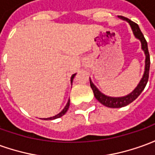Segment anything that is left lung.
I'll return each instance as SVG.
<instances>
[{"instance_id":"obj_1","label":"left lung","mask_w":155,"mask_h":155,"mask_svg":"<svg viewBox=\"0 0 155 155\" xmlns=\"http://www.w3.org/2000/svg\"><path fill=\"white\" fill-rule=\"evenodd\" d=\"M119 17L124 20V21H126L127 22H129V24L130 25L131 29L133 31L134 36L137 39H139L140 42H141V48L144 51V54H145V68H144V73H143V77L141 79L139 84L137 85V87L130 94H127L126 96H123V97H110V96H107L103 93H101V91L96 88V86L92 83L91 78H90L91 87L93 92H94V97L96 98V100L100 103L109 108L124 107V106H126L129 104H130L131 102H133L135 99H137V97L141 94V92L143 91V89L146 86L147 82H148V80H149V73H150V53H149V50H148V44H147V41L144 38V36H143V33L141 32L139 25L135 22L132 21H130V19L121 16V15H120Z\"/></svg>"}]
</instances>
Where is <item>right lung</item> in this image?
Masks as SVG:
<instances>
[{"label":"right lung","mask_w":155,"mask_h":155,"mask_svg":"<svg viewBox=\"0 0 155 155\" xmlns=\"http://www.w3.org/2000/svg\"><path fill=\"white\" fill-rule=\"evenodd\" d=\"M76 74H72V76H71V83H72V81H73V79H74V75H75ZM69 106H70V100L68 101L67 102V104H66V105H65V107L63 109V110L61 111V112H60L59 114H56V115H54V116L53 117H50V118H46V119H44V120H54V119H57V118H60V117L61 116H63L65 113H66V111L68 110V109H69Z\"/></svg>","instance_id":"obj_1"}]
</instances>
